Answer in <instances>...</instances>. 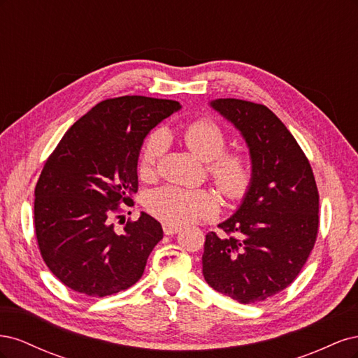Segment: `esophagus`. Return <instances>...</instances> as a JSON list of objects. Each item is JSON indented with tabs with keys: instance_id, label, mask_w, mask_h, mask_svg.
<instances>
[{
	"instance_id": "34e87169",
	"label": "esophagus",
	"mask_w": 358,
	"mask_h": 358,
	"mask_svg": "<svg viewBox=\"0 0 358 358\" xmlns=\"http://www.w3.org/2000/svg\"><path fill=\"white\" fill-rule=\"evenodd\" d=\"M162 230H164L166 236H171V234L179 233L180 231V227L169 224V222H162Z\"/></svg>"
}]
</instances>
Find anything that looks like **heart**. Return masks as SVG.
Segmentation results:
<instances>
[{"label":"heart","instance_id":"obj_1","mask_svg":"<svg viewBox=\"0 0 358 358\" xmlns=\"http://www.w3.org/2000/svg\"><path fill=\"white\" fill-rule=\"evenodd\" d=\"M183 138L194 154L209 162V175L225 199L236 201L246 196L254 182L252 161L237 150L225 152L229 137L218 122L212 117L196 119L185 127ZM167 140L164 129H157L146 138L138 157V173L143 178L155 175ZM148 209L164 222L183 225L210 218L218 212V201L209 189L164 187L148 197Z\"/></svg>","mask_w":358,"mask_h":358}]
</instances>
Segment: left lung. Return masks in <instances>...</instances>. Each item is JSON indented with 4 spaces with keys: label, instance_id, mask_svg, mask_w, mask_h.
Listing matches in <instances>:
<instances>
[{
    "label": "left lung",
    "instance_id": "obj_1",
    "mask_svg": "<svg viewBox=\"0 0 358 358\" xmlns=\"http://www.w3.org/2000/svg\"><path fill=\"white\" fill-rule=\"evenodd\" d=\"M245 137L254 182L236 213L208 233L203 276L243 305L263 301L297 278L315 245L320 194L309 159L282 121L266 107L237 99L210 103Z\"/></svg>",
    "mask_w": 358,
    "mask_h": 358
}]
</instances>
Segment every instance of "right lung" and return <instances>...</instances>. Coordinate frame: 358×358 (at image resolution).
<instances>
[{
  "label": "right lung",
  "mask_w": 358,
  "mask_h": 358,
  "mask_svg": "<svg viewBox=\"0 0 358 358\" xmlns=\"http://www.w3.org/2000/svg\"><path fill=\"white\" fill-rule=\"evenodd\" d=\"M180 109L173 100L125 95L100 101L74 122L45 162L34 191L40 254L50 272L76 292L116 294L142 278L162 239L148 213L125 222L133 206L137 159L148 133Z\"/></svg>",
  "instance_id": "add662e5"
}]
</instances>
